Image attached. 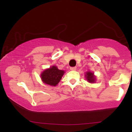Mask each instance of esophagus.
<instances>
[{"mask_svg": "<svg viewBox=\"0 0 132 132\" xmlns=\"http://www.w3.org/2000/svg\"><path fill=\"white\" fill-rule=\"evenodd\" d=\"M70 70H72V71H75V70H76V67H70Z\"/></svg>", "mask_w": 132, "mask_h": 132, "instance_id": "obj_1", "label": "esophagus"}]
</instances>
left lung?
I'll return each instance as SVG.
<instances>
[{"label":"left lung","mask_w":132,"mask_h":132,"mask_svg":"<svg viewBox=\"0 0 132 132\" xmlns=\"http://www.w3.org/2000/svg\"><path fill=\"white\" fill-rule=\"evenodd\" d=\"M86 80H87L89 82L93 83L95 82V76H94V74L93 73H91V72H87V73H86Z\"/></svg>","instance_id":"1"}]
</instances>
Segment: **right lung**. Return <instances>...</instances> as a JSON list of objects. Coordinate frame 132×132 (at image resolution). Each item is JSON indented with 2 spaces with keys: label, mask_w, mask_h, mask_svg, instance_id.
Returning <instances> with one entry per match:
<instances>
[{
  "label": "right lung",
  "mask_w": 132,
  "mask_h": 132,
  "mask_svg": "<svg viewBox=\"0 0 132 132\" xmlns=\"http://www.w3.org/2000/svg\"><path fill=\"white\" fill-rule=\"evenodd\" d=\"M64 71L60 70L56 67L52 66L51 68L44 70L41 74V77L45 84L51 86H56L61 80Z\"/></svg>",
  "instance_id": "1"
}]
</instances>
